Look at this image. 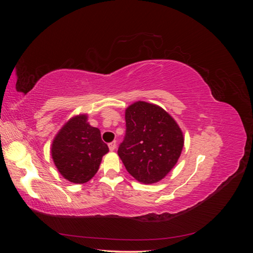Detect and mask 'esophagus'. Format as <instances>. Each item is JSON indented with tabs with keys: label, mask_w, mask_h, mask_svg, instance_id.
I'll use <instances>...</instances> for the list:
<instances>
[{
	"label": "esophagus",
	"mask_w": 253,
	"mask_h": 253,
	"mask_svg": "<svg viewBox=\"0 0 253 253\" xmlns=\"http://www.w3.org/2000/svg\"><path fill=\"white\" fill-rule=\"evenodd\" d=\"M116 141H113L111 143H109V148H110V151H115V149H116Z\"/></svg>",
	"instance_id": "34e87169"
}]
</instances>
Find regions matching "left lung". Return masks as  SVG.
I'll list each match as a JSON object with an SVG mask.
<instances>
[{
    "label": "left lung",
    "mask_w": 253,
    "mask_h": 253,
    "mask_svg": "<svg viewBox=\"0 0 253 253\" xmlns=\"http://www.w3.org/2000/svg\"><path fill=\"white\" fill-rule=\"evenodd\" d=\"M126 133L118 149L126 169L139 182L165 178L181 154L183 134L177 122L159 105L136 101L126 109Z\"/></svg>",
    "instance_id": "left-lung-1"
}]
</instances>
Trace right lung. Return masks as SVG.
<instances>
[{"instance_id":"right-lung-1","label":"right lung","mask_w":253,"mask_h":253,"mask_svg":"<svg viewBox=\"0 0 253 253\" xmlns=\"http://www.w3.org/2000/svg\"><path fill=\"white\" fill-rule=\"evenodd\" d=\"M87 114L68 119L51 143L50 154L57 170L74 183H85L94 177L109 147L101 139L100 129L91 126Z\"/></svg>"}]
</instances>
